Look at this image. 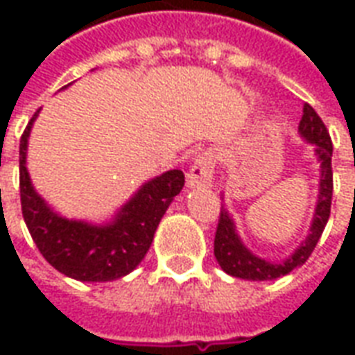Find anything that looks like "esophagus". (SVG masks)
Returning <instances> with one entry per match:
<instances>
[{"label":"esophagus","mask_w":355,"mask_h":355,"mask_svg":"<svg viewBox=\"0 0 355 355\" xmlns=\"http://www.w3.org/2000/svg\"><path fill=\"white\" fill-rule=\"evenodd\" d=\"M213 173H215V154L213 152H201L192 169L186 175V186L188 188H209L213 182Z\"/></svg>","instance_id":"1"}]
</instances>
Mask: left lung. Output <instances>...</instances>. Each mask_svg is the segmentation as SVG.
<instances>
[{
    "mask_svg": "<svg viewBox=\"0 0 355 355\" xmlns=\"http://www.w3.org/2000/svg\"><path fill=\"white\" fill-rule=\"evenodd\" d=\"M300 139L310 142L313 146L315 159L320 163V193L313 209L310 232L304 241L285 259V261H266L247 249L236 230V223L228 213V209H220V218L215 234V257L224 272L239 279L249 282H272L283 277L295 268L302 266L308 257L312 254L313 247L318 245L325 224L331 215V198H333V171H331V157H333V142L329 137L327 127L323 125L321 117L310 104L302 108V119L298 123Z\"/></svg>",
    "mask_w": 355,
    "mask_h": 355,
    "instance_id": "1",
    "label": "left lung"
}]
</instances>
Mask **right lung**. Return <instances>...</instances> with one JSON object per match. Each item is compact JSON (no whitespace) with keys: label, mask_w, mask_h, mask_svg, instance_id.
<instances>
[{"label":"right lung","mask_w":355,"mask_h":355,"mask_svg":"<svg viewBox=\"0 0 355 355\" xmlns=\"http://www.w3.org/2000/svg\"><path fill=\"white\" fill-rule=\"evenodd\" d=\"M37 114L40 110L20 139L19 162L22 216L40 253L60 274L78 282H114L131 274L146 257L159 220L182 190L184 173L171 169L146 180L106 223L66 218L35 192L26 169L28 139Z\"/></svg>","instance_id":"obj_1"}]
</instances>
